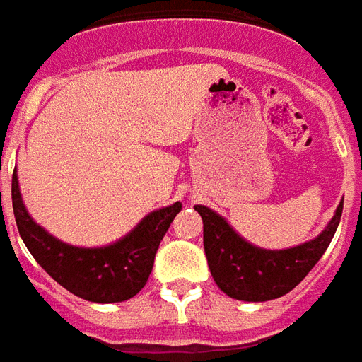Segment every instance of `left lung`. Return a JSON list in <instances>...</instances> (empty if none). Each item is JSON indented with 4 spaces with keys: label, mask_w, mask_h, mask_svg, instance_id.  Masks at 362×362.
<instances>
[{
    "label": "left lung",
    "mask_w": 362,
    "mask_h": 362,
    "mask_svg": "<svg viewBox=\"0 0 362 362\" xmlns=\"http://www.w3.org/2000/svg\"><path fill=\"white\" fill-rule=\"evenodd\" d=\"M194 210L204 223V252L216 286L231 299L262 303L289 293L315 268L339 226L344 202L316 239L284 250L255 247L220 214L200 204Z\"/></svg>",
    "instance_id": "8db88e82"
}]
</instances>
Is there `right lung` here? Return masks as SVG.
<instances>
[{"label": "right lung", "instance_id": "1", "mask_svg": "<svg viewBox=\"0 0 362 362\" xmlns=\"http://www.w3.org/2000/svg\"><path fill=\"white\" fill-rule=\"evenodd\" d=\"M11 199L18 233L34 260L59 286L90 303H121L146 286L156 250L181 210V202L154 210L119 241L84 249L49 235L30 218L18 191L17 170L13 171Z\"/></svg>", "mask_w": 362, "mask_h": 362}]
</instances>
